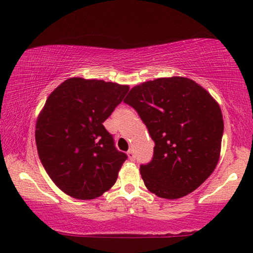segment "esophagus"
Masks as SVG:
<instances>
[{"label": "esophagus", "mask_w": 253, "mask_h": 253, "mask_svg": "<svg viewBox=\"0 0 253 253\" xmlns=\"http://www.w3.org/2000/svg\"><path fill=\"white\" fill-rule=\"evenodd\" d=\"M127 156H128V158H129V159L133 161L134 159H135V154H134V150L133 149H130V150H128V152H127Z\"/></svg>", "instance_id": "esophagus-1"}]
</instances>
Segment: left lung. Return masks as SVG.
Listing matches in <instances>:
<instances>
[{
    "instance_id": "left-lung-1",
    "label": "left lung",
    "mask_w": 253,
    "mask_h": 253,
    "mask_svg": "<svg viewBox=\"0 0 253 253\" xmlns=\"http://www.w3.org/2000/svg\"><path fill=\"white\" fill-rule=\"evenodd\" d=\"M134 108L154 141L141 165L145 186L159 198L179 199L201 185L219 160L224 120L213 97L192 79L158 78L131 88Z\"/></svg>"
}]
</instances>
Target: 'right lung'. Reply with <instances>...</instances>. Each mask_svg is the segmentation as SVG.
Returning a JSON list of instances; mask_svg holds the SVG:
<instances>
[{
	"instance_id": "obj_1",
	"label": "right lung",
	"mask_w": 253,
	"mask_h": 253,
	"mask_svg": "<svg viewBox=\"0 0 253 253\" xmlns=\"http://www.w3.org/2000/svg\"><path fill=\"white\" fill-rule=\"evenodd\" d=\"M127 85L69 78L47 97L36 123L41 163L60 190L75 199L102 195L127 159L103 123L128 92Z\"/></svg>"
}]
</instances>
